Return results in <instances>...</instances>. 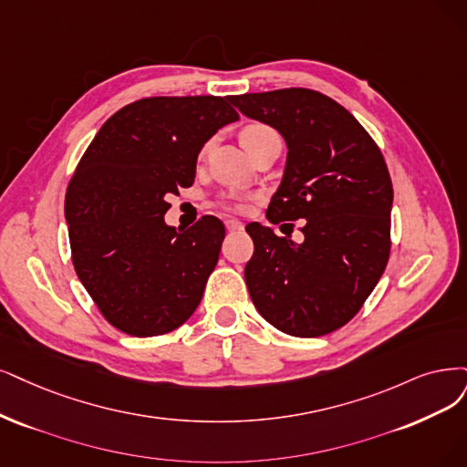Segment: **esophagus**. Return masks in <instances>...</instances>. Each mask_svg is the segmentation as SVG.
<instances>
[{
  "label": "esophagus",
  "instance_id": "esophagus-1",
  "mask_svg": "<svg viewBox=\"0 0 467 467\" xmlns=\"http://www.w3.org/2000/svg\"><path fill=\"white\" fill-rule=\"evenodd\" d=\"M224 224H227V231H231V233H236V231H243L244 229V224L240 223V221H236V219H227V221H224Z\"/></svg>",
  "mask_w": 467,
  "mask_h": 467
}]
</instances>
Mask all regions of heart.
<instances>
[{
	"label": "heart",
	"mask_w": 467,
	"mask_h": 467,
	"mask_svg": "<svg viewBox=\"0 0 467 467\" xmlns=\"http://www.w3.org/2000/svg\"><path fill=\"white\" fill-rule=\"evenodd\" d=\"M273 136H279L277 132H275L273 127H269L265 123H248V125L243 127V130H240V142H243V146L252 153L257 144L267 140V138H273ZM207 150H210V142L200 148V151H198L200 161L207 155ZM221 203L224 207H229V210H234V212H244L246 210V200H243V198H223Z\"/></svg>",
	"instance_id": "obj_1"
}]
</instances>
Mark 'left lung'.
Masks as SVG:
<instances>
[{
    "label": "left lung",
    "instance_id": "1",
    "mask_svg": "<svg viewBox=\"0 0 467 467\" xmlns=\"http://www.w3.org/2000/svg\"><path fill=\"white\" fill-rule=\"evenodd\" d=\"M229 101L277 129L288 146L267 219H304L302 244L248 224L250 298L286 335L333 333L359 312L390 255L392 181L383 153L348 109L317 90L283 88Z\"/></svg>",
    "mask_w": 467,
    "mask_h": 467
}]
</instances>
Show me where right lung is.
<instances>
[{
  "instance_id": "add662e5",
  "label": "right lung",
  "mask_w": 467,
  "mask_h": 467,
  "mask_svg": "<svg viewBox=\"0 0 467 467\" xmlns=\"http://www.w3.org/2000/svg\"><path fill=\"white\" fill-rule=\"evenodd\" d=\"M238 119L229 96H153L111 115L86 148L65 194L73 265L115 329L175 331L198 307L224 224L203 215L167 227L169 194L192 186L207 138Z\"/></svg>"
}]
</instances>
